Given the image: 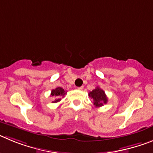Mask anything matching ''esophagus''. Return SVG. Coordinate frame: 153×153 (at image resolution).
I'll use <instances>...</instances> for the list:
<instances>
[{
	"label": "esophagus",
	"instance_id": "obj_1",
	"mask_svg": "<svg viewBox=\"0 0 153 153\" xmlns=\"http://www.w3.org/2000/svg\"><path fill=\"white\" fill-rule=\"evenodd\" d=\"M77 89L79 90H83V86H79V87H77Z\"/></svg>",
	"mask_w": 153,
	"mask_h": 153
}]
</instances>
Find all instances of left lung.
I'll return each instance as SVG.
<instances>
[{"label": "left lung", "mask_w": 153, "mask_h": 153, "mask_svg": "<svg viewBox=\"0 0 153 153\" xmlns=\"http://www.w3.org/2000/svg\"><path fill=\"white\" fill-rule=\"evenodd\" d=\"M89 96L93 100V105L96 107L102 106L103 104H106L108 101L107 97H106L105 92L100 87H97L91 92H90Z\"/></svg>", "instance_id": "8db88e82"}]
</instances>
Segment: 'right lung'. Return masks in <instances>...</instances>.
<instances>
[{"label":"right lung","instance_id":"add662e5","mask_svg":"<svg viewBox=\"0 0 153 153\" xmlns=\"http://www.w3.org/2000/svg\"><path fill=\"white\" fill-rule=\"evenodd\" d=\"M66 93L67 92L61 87H56L54 90H52L51 96L54 98V100L53 101V102H60L61 100V97H64Z\"/></svg>","mask_w":153,"mask_h":153}]
</instances>
